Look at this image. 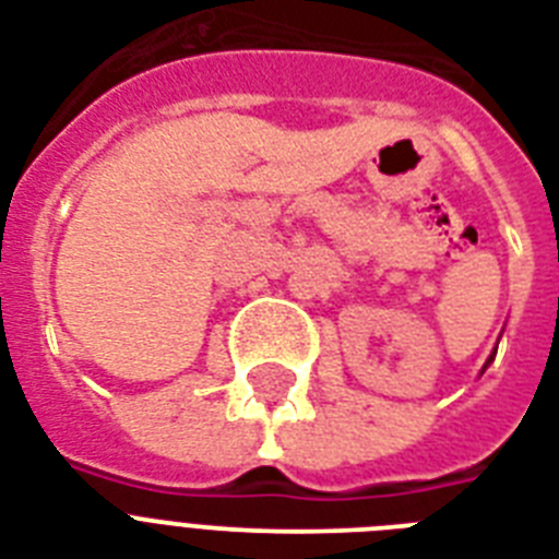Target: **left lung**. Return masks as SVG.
I'll list each match as a JSON object with an SVG mask.
<instances>
[{"label": "left lung", "mask_w": 559, "mask_h": 559, "mask_svg": "<svg viewBox=\"0 0 559 559\" xmlns=\"http://www.w3.org/2000/svg\"><path fill=\"white\" fill-rule=\"evenodd\" d=\"M493 357H496V350H493V354H490V357H487V362H485V368H487V366H490V362H493Z\"/></svg>", "instance_id": "8db88e82"}]
</instances>
